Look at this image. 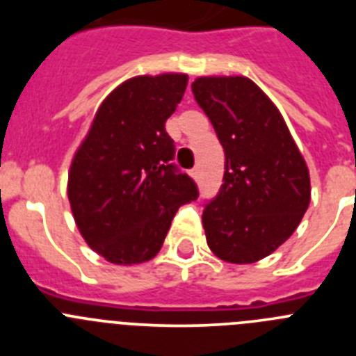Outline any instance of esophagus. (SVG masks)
<instances>
[{"mask_svg": "<svg viewBox=\"0 0 356 356\" xmlns=\"http://www.w3.org/2000/svg\"><path fill=\"white\" fill-rule=\"evenodd\" d=\"M191 176H193L194 180H197V178H200V169H193V171H191Z\"/></svg>", "mask_w": 356, "mask_h": 356, "instance_id": "34e87169", "label": "esophagus"}]
</instances>
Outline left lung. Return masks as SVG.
<instances>
[{"label":"left lung","instance_id":"left-lung-1","mask_svg":"<svg viewBox=\"0 0 356 356\" xmlns=\"http://www.w3.org/2000/svg\"><path fill=\"white\" fill-rule=\"evenodd\" d=\"M193 92L225 149L222 185L203 210L207 244L225 262H259L307 212V162L280 110L250 78L200 76Z\"/></svg>","mask_w":356,"mask_h":356}]
</instances>
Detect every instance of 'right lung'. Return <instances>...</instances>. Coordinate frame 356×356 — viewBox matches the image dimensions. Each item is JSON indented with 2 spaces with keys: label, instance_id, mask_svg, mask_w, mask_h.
<instances>
[{
  "label": "right lung",
  "instance_id": "obj_1",
  "mask_svg": "<svg viewBox=\"0 0 356 356\" xmlns=\"http://www.w3.org/2000/svg\"><path fill=\"white\" fill-rule=\"evenodd\" d=\"M188 76H135L115 87L97 108L72 156L67 180L71 212L85 242L115 266L151 260L176 210L197 187L171 163L165 131Z\"/></svg>",
  "mask_w": 356,
  "mask_h": 356
}]
</instances>
